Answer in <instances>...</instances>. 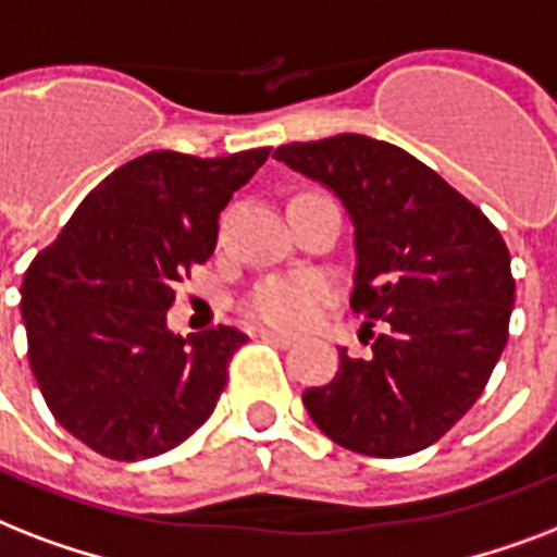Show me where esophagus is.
I'll list each match as a JSON object with an SVG mask.
<instances>
[{
    "label": "esophagus",
    "instance_id": "esophagus-1",
    "mask_svg": "<svg viewBox=\"0 0 557 557\" xmlns=\"http://www.w3.org/2000/svg\"><path fill=\"white\" fill-rule=\"evenodd\" d=\"M258 334H261L264 339H270V343H275V346H293V343H296V337H293V334L275 331V327H261Z\"/></svg>",
    "mask_w": 557,
    "mask_h": 557
}]
</instances>
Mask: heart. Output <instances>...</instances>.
Masks as SVG:
<instances>
[{
    "label": "heart",
    "instance_id": "heart-1",
    "mask_svg": "<svg viewBox=\"0 0 557 557\" xmlns=\"http://www.w3.org/2000/svg\"><path fill=\"white\" fill-rule=\"evenodd\" d=\"M331 299V287L319 275H282L267 278L249 293L244 310L258 322L278 327L310 325L322 305Z\"/></svg>",
    "mask_w": 557,
    "mask_h": 557
}]
</instances>
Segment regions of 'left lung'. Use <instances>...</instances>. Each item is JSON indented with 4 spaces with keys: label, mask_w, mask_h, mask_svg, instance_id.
Segmentation results:
<instances>
[{
    "label": "left lung",
    "mask_w": 557,
    "mask_h": 557,
    "mask_svg": "<svg viewBox=\"0 0 557 557\" xmlns=\"http://www.w3.org/2000/svg\"><path fill=\"white\" fill-rule=\"evenodd\" d=\"M327 185L355 223L351 308L369 360L339 348V372L301 400L346 450L398 459L438 442L485 389L508 339L511 258L497 226L433 168L357 133L273 153Z\"/></svg>",
    "instance_id": "1"
}]
</instances>
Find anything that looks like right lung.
<instances>
[{"label":"right lung","instance_id":"obj_1","mask_svg":"<svg viewBox=\"0 0 557 557\" xmlns=\"http://www.w3.org/2000/svg\"><path fill=\"white\" fill-rule=\"evenodd\" d=\"M270 148L150 150L115 168L23 278L28 363L51 416L95 454L150 459L214 412L247 334H171L176 282L214 252L220 211Z\"/></svg>","mask_w":557,"mask_h":557}]
</instances>
